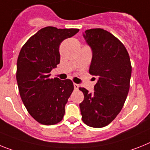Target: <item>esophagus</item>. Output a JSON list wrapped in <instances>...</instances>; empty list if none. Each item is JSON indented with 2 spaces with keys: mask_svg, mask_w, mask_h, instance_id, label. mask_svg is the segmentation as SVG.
<instances>
[{
  "mask_svg": "<svg viewBox=\"0 0 150 150\" xmlns=\"http://www.w3.org/2000/svg\"><path fill=\"white\" fill-rule=\"evenodd\" d=\"M74 88H75V89H79V85H78V84H75V83H74Z\"/></svg>",
  "mask_w": 150,
  "mask_h": 150,
  "instance_id": "34e87169",
  "label": "esophagus"
}]
</instances>
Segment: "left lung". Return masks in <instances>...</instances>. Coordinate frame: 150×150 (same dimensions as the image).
I'll return each instance as SVG.
<instances>
[{"label":"left lung","instance_id":"obj_1","mask_svg":"<svg viewBox=\"0 0 150 150\" xmlns=\"http://www.w3.org/2000/svg\"><path fill=\"white\" fill-rule=\"evenodd\" d=\"M84 37L93 52L89 73L96 76L98 81L92 94L79 88L85 96L79 104L81 119L89 127H104L115 119L125 103L131 63L124 44L107 30H87Z\"/></svg>","mask_w":150,"mask_h":150}]
</instances>
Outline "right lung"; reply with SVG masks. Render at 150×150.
Returning a JSON list of instances; mask_svg holds the SVG:
<instances>
[{
	"label": "right lung",
	"instance_id": "1",
	"mask_svg": "<svg viewBox=\"0 0 150 150\" xmlns=\"http://www.w3.org/2000/svg\"><path fill=\"white\" fill-rule=\"evenodd\" d=\"M79 31L46 26L21 48L16 73L19 92L28 113L40 124L53 125L63 118L74 85L70 79H50V71L60 62V43Z\"/></svg>",
	"mask_w": 150,
	"mask_h": 150
}]
</instances>
